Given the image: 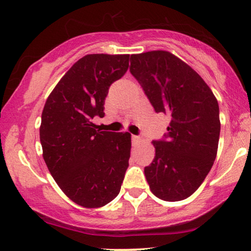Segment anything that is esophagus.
Instances as JSON below:
<instances>
[{
	"label": "esophagus",
	"instance_id": "1",
	"mask_svg": "<svg viewBox=\"0 0 251 251\" xmlns=\"http://www.w3.org/2000/svg\"><path fill=\"white\" fill-rule=\"evenodd\" d=\"M131 138H132V143H133V145H136V144L138 143L139 140H140V137H139V136H135V135H132Z\"/></svg>",
	"mask_w": 251,
	"mask_h": 251
}]
</instances>
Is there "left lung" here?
I'll return each instance as SVG.
<instances>
[{
    "label": "left lung",
    "mask_w": 251,
    "mask_h": 251,
    "mask_svg": "<svg viewBox=\"0 0 251 251\" xmlns=\"http://www.w3.org/2000/svg\"><path fill=\"white\" fill-rule=\"evenodd\" d=\"M130 72L155 112L170 120L164 139L153 142L155 156L144 169L147 183L161 200H184L203 183L217 155V99L203 78L169 51L131 54Z\"/></svg>",
    "instance_id": "obj_1"
}]
</instances>
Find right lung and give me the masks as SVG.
Wrapping results in <instances>:
<instances>
[{
  "label": "right lung",
  "mask_w": 251,
  "mask_h": 251,
  "mask_svg": "<svg viewBox=\"0 0 251 251\" xmlns=\"http://www.w3.org/2000/svg\"><path fill=\"white\" fill-rule=\"evenodd\" d=\"M128 67L129 54H87L60 78L43 107V159L60 190L81 207H104L121 190L131 135L100 131L92 120L104 116L108 89Z\"/></svg>",
  "instance_id": "right-lung-1"
}]
</instances>
